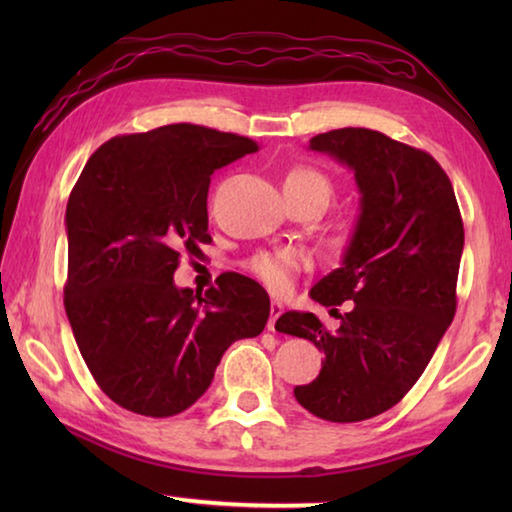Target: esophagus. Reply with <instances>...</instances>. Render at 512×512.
<instances>
[{"instance_id":"1","label":"esophagus","mask_w":512,"mask_h":512,"mask_svg":"<svg viewBox=\"0 0 512 512\" xmlns=\"http://www.w3.org/2000/svg\"><path fill=\"white\" fill-rule=\"evenodd\" d=\"M282 311H284V305L282 302H277V300H273L271 302V318H268V332H275V323H277V318L282 316Z\"/></svg>"}]
</instances>
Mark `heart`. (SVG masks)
I'll use <instances>...</instances> for the list:
<instances>
[{"label":"heart","instance_id":"1","mask_svg":"<svg viewBox=\"0 0 512 512\" xmlns=\"http://www.w3.org/2000/svg\"><path fill=\"white\" fill-rule=\"evenodd\" d=\"M284 187H298V189H309V192H316L329 201V194H332V187H329V180L314 169H293L287 178H284ZM302 257L293 250H277V253H262L253 257L250 262V271H253L259 280H262L271 291H282L289 287L291 277L296 275L302 268Z\"/></svg>","mask_w":512,"mask_h":512}]
</instances>
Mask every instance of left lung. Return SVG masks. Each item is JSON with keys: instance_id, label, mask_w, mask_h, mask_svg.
<instances>
[{"instance_id": "8db88e82", "label": "left lung", "mask_w": 512, "mask_h": 512, "mask_svg": "<svg viewBox=\"0 0 512 512\" xmlns=\"http://www.w3.org/2000/svg\"><path fill=\"white\" fill-rule=\"evenodd\" d=\"M354 171L359 216L334 268L309 296L325 307L352 300L336 332L314 314L287 311L275 329L325 354L320 375L293 395L316 418L361 422L411 391L456 314L463 221L454 187L429 153L370 128L309 140Z\"/></svg>"}]
</instances>
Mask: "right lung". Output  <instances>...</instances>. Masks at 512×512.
<instances>
[{
  "instance_id": "right-lung-1",
  "label": "right lung",
  "mask_w": 512,
  "mask_h": 512,
  "mask_svg": "<svg viewBox=\"0 0 512 512\" xmlns=\"http://www.w3.org/2000/svg\"><path fill=\"white\" fill-rule=\"evenodd\" d=\"M255 151L248 137L196 124L119 135L69 194L65 311L94 381L128 411L189 409L223 352L262 334L271 300L250 277L221 275L205 296L173 282L180 253L212 241L210 176Z\"/></svg>"
}]
</instances>
